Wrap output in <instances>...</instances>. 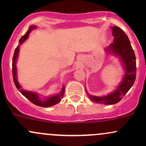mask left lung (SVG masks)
Instances as JSON below:
<instances>
[{
    "label": "left lung",
    "mask_w": 146,
    "mask_h": 146,
    "mask_svg": "<svg viewBox=\"0 0 146 146\" xmlns=\"http://www.w3.org/2000/svg\"><path fill=\"white\" fill-rule=\"evenodd\" d=\"M111 29L114 37L113 42L105 48V51L119 58L124 70V75L116 89L107 95L95 96L88 94L86 90L91 101L104 105L115 104L121 101L136 79V57L128 37L118 27H111Z\"/></svg>",
    "instance_id": "1"
}]
</instances>
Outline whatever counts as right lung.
<instances>
[{
  "instance_id": "right-lung-1",
  "label": "right lung",
  "mask_w": 146,
  "mask_h": 146,
  "mask_svg": "<svg viewBox=\"0 0 146 146\" xmlns=\"http://www.w3.org/2000/svg\"><path fill=\"white\" fill-rule=\"evenodd\" d=\"M36 28V25H31L29 27V29L25 33V36H22V38L19 40V45L17 46L16 49H15L14 57H13V61H12V73H13V78H14V82L15 85H16V88L27 99L29 100L30 102H32L35 105L38 106L42 107H50L53 105H56L58 103H59L61 100V99L63 98L64 93V86H62L61 91L58 94L51 95V96L46 97L44 100H42L40 98V95L36 92L34 91H29V90H26L23 89V87L21 86L19 82L18 81L17 78V68H16V62H17V59L18 57V53H19L20 50V46L25 42V40L28 38L30 32L32 31L33 29H35Z\"/></svg>"
}]
</instances>
